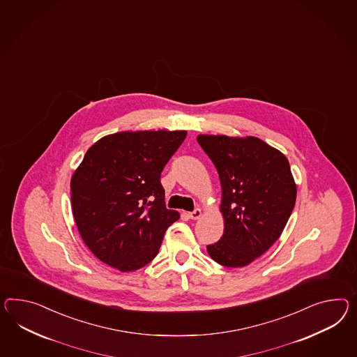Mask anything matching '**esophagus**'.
Segmentation results:
<instances>
[{"label": "esophagus", "mask_w": 357, "mask_h": 357, "mask_svg": "<svg viewBox=\"0 0 357 357\" xmlns=\"http://www.w3.org/2000/svg\"><path fill=\"white\" fill-rule=\"evenodd\" d=\"M202 215H203V213H202L201 208H195L192 212H189V213H188V216H189L192 220L201 219Z\"/></svg>", "instance_id": "34e87169"}]
</instances>
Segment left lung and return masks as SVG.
Instances as JSON below:
<instances>
[{
  "instance_id": "8db88e82",
  "label": "left lung",
  "mask_w": 357,
  "mask_h": 357,
  "mask_svg": "<svg viewBox=\"0 0 357 357\" xmlns=\"http://www.w3.org/2000/svg\"><path fill=\"white\" fill-rule=\"evenodd\" d=\"M221 183L224 234L207 252L228 268L251 264L281 237L296 199L287 158L263 139L198 135Z\"/></svg>"
}]
</instances>
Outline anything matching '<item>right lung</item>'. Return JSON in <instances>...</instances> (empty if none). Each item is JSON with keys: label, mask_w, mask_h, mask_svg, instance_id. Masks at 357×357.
<instances>
[{"label": "right lung", "mask_w": 357, "mask_h": 357, "mask_svg": "<svg viewBox=\"0 0 357 357\" xmlns=\"http://www.w3.org/2000/svg\"><path fill=\"white\" fill-rule=\"evenodd\" d=\"M186 130H124L88 149L71 177V206L84 243L105 264L132 272L159 252L180 219L167 210L160 174Z\"/></svg>", "instance_id": "obj_1"}]
</instances>
